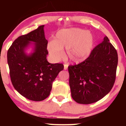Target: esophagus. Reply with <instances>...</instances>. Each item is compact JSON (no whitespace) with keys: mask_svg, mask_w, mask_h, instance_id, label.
I'll return each mask as SVG.
<instances>
[{"mask_svg":"<svg viewBox=\"0 0 126 126\" xmlns=\"http://www.w3.org/2000/svg\"><path fill=\"white\" fill-rule=\"evenodd\" d=\"M67 67H68V65L66 64H64V70H67Z\"/></svg>","mask_w":126,"mask_h":126,"instance_id":"obj_1","label":"esophagus"}]
</instances>
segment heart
<instances>
[{
    "mask_svg": "<svg viewBox=\"0 0 126 126\" xmlns=\"http://www.w3.org/2000/svg\"><path fill=\"white\" fill-rule=\"evenodd\" d=\"M94 40L91 33L79 28L63 29L56 33L53 41L47 44L51 59L57 62L64 54L66 48L68 58L75 63L83 62L90 55Z\"/></svg>",
    "mask_w": 126,
    "mask_h": 126,
    "instance_id": "1",
    "label": "heart"
}]
</instances>
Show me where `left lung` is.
I'll return each instance as SVG.
<instances>
[{
    "mask_svg": "<svg viewBox=\"0 0 126 126\" xmlns=\"http://www.w3.org/2000/svg\"><path fill=\"white\" fill-rule=\"evenodd\" d=\"M117 64V52L105 36L85 61L68 67L72 98L89 104L104 97L114 85Z\"/></svg>",
    "mask_w": 126,
    "mask_h": 126,
    "instance_id": "left-lung-1",
    "label": "left lung"
}]
</instances>
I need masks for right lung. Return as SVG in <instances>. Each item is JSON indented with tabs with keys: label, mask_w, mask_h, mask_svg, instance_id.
<instances>
[{
	"label": "right lung",
	"mask_w": 126,
	"mask_h": 126,
	"mask_svg": "<svg viewBox=\"0 0 126 126\" xmlns=\"http://www.w3.org/2000/svg\"><path fill=\"white\" fill-rule=\"evenodd\" d=\"M44 25L16 39L7 54L11 81L15 89L23 96L34 101H41L50 94L52 83L63 64L48 62ZM31 47L32 52L26 51Z\"/></svg>",
	"instance_id": "right-lung-1"
}]
</instances>
